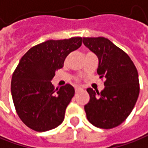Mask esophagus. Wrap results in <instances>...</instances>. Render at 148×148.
Listing matches in <instances>:
<instances>
[{
  "label": "esophagus",
  "instance_id": "obj_1",
  "mask_svg": "<svg viewBox=\"0 0 148 148\" xmlns=\"http://www.w3.org/2000/svg\"><path fill=\"white\" fill-rule=\"evenodd\" d=\"M80 91H82V88H80V87H75V93H78Z\"/></svg>",
  "mask_w": 148,
  "mask_h": 148
}]
</instances>
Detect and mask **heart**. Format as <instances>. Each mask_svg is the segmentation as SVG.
I'll use <instances>...</instances> for the list:
<instances>
[{
    "mask_svg": "<svg viewBox=\"0 0 148 148\" xmlns=\"http://www.w3.org/2000/svg\"><path fill=\"white\" fill-rule=\"evenodd\" d=\"M75 81H76V82H78V81H79V78H78V77H76V78H75Z\"/></svg>",
    "mask_w": 148,
    "mask_h": 148,
    "instance_id": "b5f03b06",
    "label": "heart"
}]
</instances>
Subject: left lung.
Returning <instances> with one entry per match:
<instances>
[{"label": "left lung", "mask_w": 148, "mask_h": 148, "mask_svg": "<svg viewBox=\"0 0 148 148\" xmlns=\"http://www.w3.org/2000/svg\"><path fill=\"white\" fill-rule=\"evenodd\" d=\"M82 42L98 57L97 74L105 78L103 91L87 89V120L96 127L112 129L128 117L136 103L140 90L137 69L123 50L104 37H84Z\"/></svg>", "instance_id": "obj_1"}]
</instances>
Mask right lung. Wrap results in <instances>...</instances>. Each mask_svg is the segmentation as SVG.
Wrapping results in <instances>:
<instances>
[{
    "instance_id": "obj_1",
    "label": "right lung",
    "mask_w": 148,
    "mask_h": 148,
    "mask_svg": "<svg viewBox=\"0 0 148 148\" xmlns=\"http://www.w3.org/2000/svg\"><path fill=\"white\" fill-rule=\"evenodd\" d=\"M82 41L81 37L47 40L32 47L21 58L13 73L11 94L19 118L29 128L44 132L63 121L74 89L70 84L55 89L51 80Z\"/></svg>"
}]
</instances>
